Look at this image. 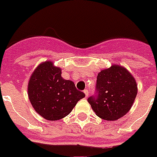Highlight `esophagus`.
<instances>
[{"mask_svg":"<svg viewBox=\"0 0 157 157\" xmlns=\"http://www.w3.org/2000/svg\"><path fill=\"white\" fill-rule=\"evenodd\" d=\"M84 94H85V97L89 96V90H84Z\"/></svg>","mask_w":157,"mask_h":157,"instance_id":"obj_1","label":"esophagus"}]
</instances>
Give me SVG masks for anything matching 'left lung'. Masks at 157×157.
<instances>
[{
	"instance_id": "1",
	"label": "left lung",
	"mask_w": 157,
	"mask_h": 157,
	"mask_svg": "<svg viewBox=\"0 0 157 157\" xmlns=\"http://www.w3.org/2000/svg\"><path fill=\"white\" fill-rule=\"evenodd\" d=\"M97 95L88 101L99 118L115 121L129 111L137 95V83L123 66L113 64L97 77Z\"/></svg>"
}]
</instances>
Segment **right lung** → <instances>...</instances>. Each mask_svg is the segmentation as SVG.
<instances>
[{
    "label": "right lung",
    "mask_w": 157,
    "mask_h": 157,
    "mask_svg": "<svg viewBox=\"0 0 157 157\" xmlns=\"http://www.w3.org/2000/svg\"><path fill=\"white\" fill-rule=\"evenodd\" d=\"M60 67L44 61L34 69L27 93L34 110L47 120L56 121L69 114L79 100L85 97L72 81L61 76Z\"/></svg>",
    "instance_id": "right-lung-1"
}]
</instances>
